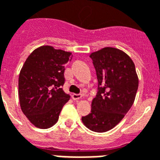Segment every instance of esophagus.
Listing matches in <instances>:
<instances>
[{
  "mask_svg": "<svg viewBox=\"0 0 160 160\" xmlns=\"http://www.w3.org/2000/svg\"><path fill=\"white\" fill-rule=\"evenodd\" d=\"M82 98V95L81 94H73L72 95V98L74 99V100H79L80 98Z\"/></svg>",
  "mask_w": 160,
  "mask_h": 160,
  "instance_id": "1",
  "label": "esophagus"
}]
</instances>
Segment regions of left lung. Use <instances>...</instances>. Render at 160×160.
Masks as SVG:
<instances>
[{
  "mask_svg": "<svg viewBox=\"0 0 160 160\" xmlns=\"http://www.w3.org/2000/svg\"><path fill=\"white\" fill-rule=\"evenodd\" d=\"M98 80L91 113L81 118L91 131L105 132L116 126L134 102L138 76L133 61L123 51L104 47L90 55Z\"/></svg>",
  "mask_w": 160,
  "mask_h": 160,
  "instance_id": "left-lung-1",
  "label": "left lung"
}]
</instances>
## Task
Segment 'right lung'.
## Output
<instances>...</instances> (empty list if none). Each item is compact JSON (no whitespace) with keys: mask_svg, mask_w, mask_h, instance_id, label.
<instances>
[{"mask_svg":"<svg viewBox=\"0 0 160 160\" xmlns=\"http://www.w3.org/2000/svg\"><path fill=\"white\" fill-rule=\"evenodd\" d=\"M72 53L52 46H42L30 53L18 77L21 109L35 127L47 129L58 122L70 96L62 88L65 64Z\"/></svg>","mask_w":160,"mask_h":160,"instance_id":"obj_1","label":"right lung"}]
</instances>
